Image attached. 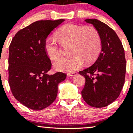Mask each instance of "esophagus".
Segmentation results:
<instances>
[{
    "instance_id": "1",
    "label": "esophagus",
    "mask_w": 133,
    "mask_h": 133,
    "mask_svg": "<svg viewBox=\"0 0 133 133\" xmlns=\"http://www.w3.org/2000/svg\"><path fill=\"white\" fill-rule=\"evenodd\" d=\"M77 75V72H70L68 74V76H75Z\"/></svg>"
}]
</instances>
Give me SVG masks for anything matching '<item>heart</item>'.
<instances>
[{
    "instance_id": "b5f03b06",
    "label": "heart",
    "mask_w": 133,
    "mask_h": 133,
    "mask_svg": "<svg viewBox=\"0 0 133 133\" xmlns=\"http://www.w3.org/2000/svg\"><path fill=\"white\" fill-rule=\"evenodd\" d=\"M56 36L61 43L71 42V56L58 59L54 63L57 71L71 72L86 62H92L101 49V39L98 31L90 26L67 24L57 30ZM44 49L48 57L55 61L60 57L61 51L54 37L50 36L44 42Z\"/></svg>"
}]
</instances>
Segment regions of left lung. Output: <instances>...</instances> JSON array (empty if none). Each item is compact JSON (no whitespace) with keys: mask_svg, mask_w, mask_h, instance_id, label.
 Instances as JSON below:
<instances>
[{"mask_svg":"<svg viewBox=\"0 0 133 133\" xmlns=\"http://www.w3.org/2000/svg\"><path fill=\"white\" fill-rule=\"evenodd\" d=\"M84 21L98 31L101 50L92 65L79 72L86 79L81 94L88 104L100 108L114 102L123 89L126 69L124 50L116 33L107 24L96 19Z\"/></svg>","mask_w":133,"mask_h":133,"instance_id":"8db88e82","label":"left lung"}]
</instances>
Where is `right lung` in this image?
<instances>
[{
	"mask_svg": "<svg viewBox=\"0 0 133 133\" xmlns=\"http://www.w3.org/2000/svg\"><path fill=\"white\" fill-rule=\"evenodd\" d=\"M64 19L38 21L20 30L9 46V84L14 96L24 106L42 110L51 104L58 84L66 75L47 74L51 62L44 49L49 34Z\"/></svg>",
	"mask_w": 133,
	"mask_h": 133,
	"instance_id": "obj_1",
	"label": "right lung"
}]
</instances>
